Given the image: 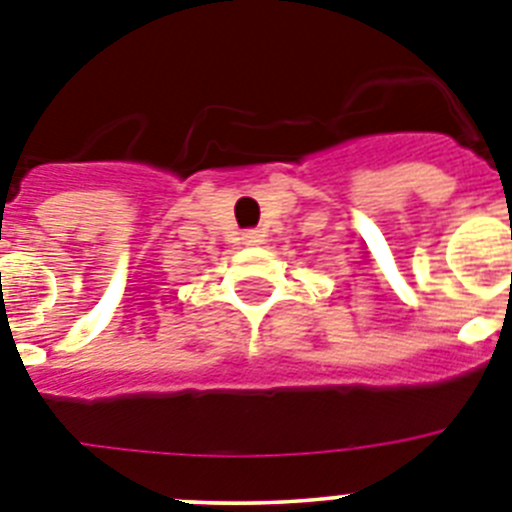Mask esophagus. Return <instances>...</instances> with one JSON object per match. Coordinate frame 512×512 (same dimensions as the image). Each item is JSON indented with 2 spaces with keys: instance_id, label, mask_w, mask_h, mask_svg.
Wrapping results in <instances>:
<instances>
[{
  "instance_id": "34e87169",
  "label": "esophagus",
  "mask_w": 512,
  "mask_h": 512,
  "mask_svg": "<svg viewBox=\"0 0 512 512\" xmlns=\"http://www.w3.org/2000/svg\"><path fill=\"white\" fill-rule=\"evenodd\" d=\"M243 243L246 246H259V243H264V235H261V230H246L243 233Z\"/></svg>"
}]
</instances>
